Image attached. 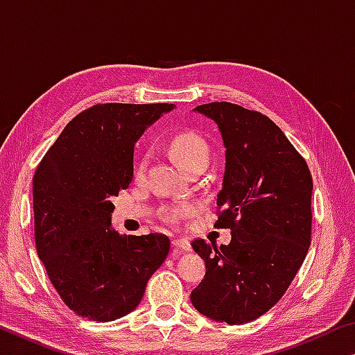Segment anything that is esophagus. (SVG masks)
I'll list each match as a JSON object with an SVG mask.
<instances>
[{"label": "esophagus", "mask_w": 355, "mask_h": 355, "mask_svg": "<svg viewBox=\"0 0 355 355\" xmlns=\"http://www.w3.org/2000/svg\"><path fill=\"white\" fill-rule=\"evenodd\" d=\"M172 245H173V248H175V249H178V250H184V252L191 250V243H189L186 238H177V239H173Z\"/></svg>", "instance_id": "obj_1"}]
</instances>
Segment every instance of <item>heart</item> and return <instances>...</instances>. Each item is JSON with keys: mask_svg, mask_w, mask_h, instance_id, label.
Returning a JSON list of instances; mask_svg holds the SVG:
<instances>
[{"mask_svg": "<svg viewBox=\"0 0 355 355\" xmlns=\"http://www.w3.org/2000/svg\"><path fill=\"white\" fill-rule=\"evenodd\" d=\"M171 153L186 171L207 166L209 161V147L202 136L196 133H180L171 141ZM191 213L189 205H173L167 208V214L184 216Z\"/></svg>", "mask_w": 355, "mask_h": 355, "instance_id": "heart-1", "label": "heart"}]
</instances>
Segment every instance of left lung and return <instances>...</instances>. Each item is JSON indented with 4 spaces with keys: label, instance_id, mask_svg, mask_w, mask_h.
Instances as JSON below:
<instances>
[{
    "label": "left lung",
    "instance_id": "obj_1",
    "mask_svg": "<svg viewBox=\"0 0 355 355\" xmlns=\"http://www.w3.org/2000/svg\"><path fill=\"white\" fill-rule=\"evenodd\" d=\"M194 112L218 125L225 171L214 227L230 244L191 245L207 274L191 293L197 311L227 324L254 321L272 309L310 248L313 180L305 159L271 119L238 105L208 103Z\"/></svg>",
    "mask_w": 355,
    "mask_h": 355
}]
</instances>
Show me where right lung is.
I'll return each instance as SVG.
<instances>
[{
	"mask_svg": "<svg viewBox=\"0 0 355 355\" xmlns=\"http://www.w3.org/2000/svg\"><path fill=\"white\" fill-rule=\"evenodd\" d=\"M173 105H97L70 120L33 180L35 248L59 296L106 322L139 305L169 238L120 235L112 197L133 180L136 142Z\"/></svg>",
	"mask_w": 355,
	"mask_h": 355,
	"instance_id": "1",
	"label": "right lung"
}]
</instances>
